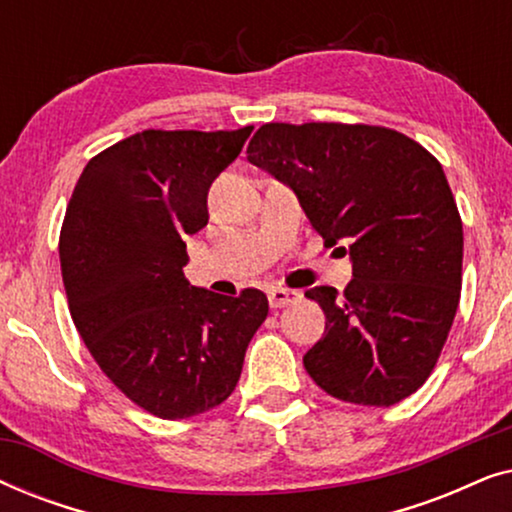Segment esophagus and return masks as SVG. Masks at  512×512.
Masks as SVG:
<instances>
[{"mask_svg":"<svg viewBox=\"0 0 512 512\" xmlns=\"http://www.w3.org/2000/svg\"><path fill=\"white\" fill-rule=\"evenodd\" d=\"M300 298H303V293L293 291V289H282V286H272V289L268 291L270 307H275V310H279V307L298 303Z\"/></svg>","mask_w":512,"mask_h":512,"instance_id":"esophagus-1","label":"esophagus"}]
</instances>
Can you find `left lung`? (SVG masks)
<instances>
[{
	"label": "left lung",
	"mask_w": 512,
	"mask_h": 512,
	"mask_svg": "<svg viewBox=\"0 0 512 512\" xmlns=\"http://www.w3.org/2000/svg\"><path fill=\"white\" fill-rule=\"evenodd\" d=\"M298 195L312 228L345 240L354 279L305 296L326 331L303 356L328 396L389 408L436 368L461 296L464 228L443 167L382 125L265 123L247 149Z\"/></svg>",
	"instance_id": "8db88e82"
}]
</instances>
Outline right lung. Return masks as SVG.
I'll list each match as a JSON object with an SVG mask.
<instances>
[{"label":"right lung","instance_id":"add662e5","mask_svg":"<svg viewBox=\"0 0 512 512\" xmlns=\"http://www.w3.org/2000/svg\"><path fill=\"white\" fill-rule=\"evenodd\" d=\"M240 130H144L88 160L60 230V268L74 326L102 373L160 419L221 405L268 298L188 284L186 235L207 226V193L240 156Z\"/></svg>","mask_w":512,"mask_h":512}]
</instances>
